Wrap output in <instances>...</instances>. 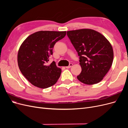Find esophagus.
I'll use <instances>...</instances> for the list:
<instances>
[{
    "label": "esophagus",
    "instance_id": "1",
    "mask_svg": "<svg viewBox=\"0 0 128 128\" xmlns=\"http://www.w3.org/2000/svg\"><path fill=\"white\" fill-rule=\"evenodd\" d=\"M72 66V64H70L68 66H66V68H70Z\"/></svg>",
    "mask_w": 128,
    "mask_h": 128
}]
</instances>
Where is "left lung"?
Here are the masks:
<instances>
[{
	"label": "left lung",
	"instance_id": "obj_1",
	"mask_svg": "<svg viewBox=\"0 0 128 128\" xmlns=\"http://www.w3.org/2000/svg\"><path fill=\"white\" fill-rule=\"evenodd\" d=\"M67 34L80 56L82 72L77 79L88 85L100 82L113 64L114 53L110 42L90 29L68 31Z\"/></svg>",
	"mask_w": 128,
	"mask_h": 128
}]
</instances>
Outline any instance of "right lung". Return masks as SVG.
I'll list each match as a JSON object with an SVG mask.
<instances>
[{
  "label": "right lung",
  "mask_w": 128,
  "mask_h": 128,
  "mask_svg": "<svg viewBox=\"0 0 128 128\" xmlns=\"http://www.w3.org/2000/svg\"><path fill=\"white\" fill-rule=\"evenodd\" d=\"M66 32L40 31L30 34L22 42L18 54V68L26 80L41 88L55 84L61 69L54 61L48 65L56 42L62 39Z\"/></svg>",
  "instance_id": "add662e5"
}]
</instances>
